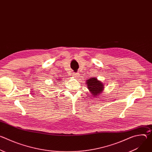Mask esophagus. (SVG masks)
<instances>
[{
    "label": "esophagus",
    "instance_id": "34e87169",
    "mask_svg": "<svg viewBox=\"0 0 152 152\" xmlns=\"http://www.w3.org/2000/svg\"><path fill=\"white\" fill-rule=\"evenodd\" d=\"M73 76H74V77L77 78V77H79V73H74V74H73Z\"/></svg>",
    "mask_w": 152,
    "mask_h": 152
}]
</instances>
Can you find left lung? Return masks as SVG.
<instances>
[{
	"label": "left lung",
	"mask_w": 152,
	"mask_h": 152,
	"mask_svg": "<svg viewBox=\"0 0 152 152\" xmlns=\"http://www.w3.org/2000/svg\"><path fill=\"white\" fill-rule=\"evenodd\" d=\"M87 88L93 97H99L104 90V84L96 77H93L86 80Z\"/></svg>",
	"instance_id": "left-lung-1"
}]
</instances>
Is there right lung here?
Here are the masks:
<instances>
[{
    "mask_svg": "<svg viewBox=\"0 0 152 152\" xmlns=\"http://www.w3.org/2000/svg\"><path fill=\"white\" fill-rule=\"evenodd\" d=\"M54 84H55H55H56V83H55H55H54ZM55 86H56V85H55Z\"/></svg>",
    "mask_w": 152,
    "mask_h": 152,
    "instance_id": "right-lung-1",
    "label": "right lung"
}]
</instances>
